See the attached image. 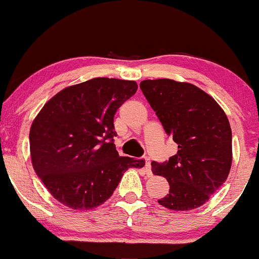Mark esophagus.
<instances>
[{
  "mask_svg": "<svg viewBox=\"0 0 259 259\" xmlns=\"http://www.w3.org/2000/svg\"><path fill=\"white\" fill-rule=\"evenodd\" d=\"M145 160V171H146V174L148 177H151L152 175V171H151V163H150V159L148 158H144Z\"/></svg>",
  "mask_w": 259,
  "mask_h": 259,
  "instance_id": "1",
  "label": "esophagus"
}]
</instances>
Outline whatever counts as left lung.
I'll return each instance as SVG.
<instances>
[{"label": "left lung", "instance_id": "left-lung-1", "mask_svg": "<svg viewBox=\"0 0 259 259\" xmlns=\"http://www.w3.org/2000/svg\"><path fill=\"white\" fill-rule=\"evenodd\" d=\"M148 103L178 152L168 162H152V173L169 183L160 206L173 210L201 207L228 179L233 163L229 119L207 92L190 82L171 79L140 82Z\"/></svg>", "mask_w": 259, "mask_h": 259}]
</instances>
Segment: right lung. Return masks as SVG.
Here are the masks:
<instances>
[{
    "label": "right lung",
    "instance_id": "obj_1",
    "mask_svg": "<svg viewBox=\"0 0 259 259\" xmlns=\"http://www.w3.org/2000/svg\"><path fill=\"white\" fill-rule=\"evenodd\" d=\"M136 90L133 80L94 78L61 90L37 113L29 134L32 167L62 204L99 207L127 169L145 165L113 144L115 112Z\"/></svg>",
    "mask_w": 259,
    "mask_h": 259
}]
</instances>
